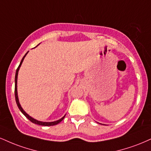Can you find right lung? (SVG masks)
Segmentation results:
<instances>
[{"instance_id":"obj_1","label":"right lung","mask_w":151,"mask_h":151,"mask_svg":"<svg viewBox=\"0 0 151 151\" xmlns=\"http://www.w3.org/2000/svg\"><path fill=\"white\" fill-rule=\"evenodd\" d=\"M28 53V52H27L26 54H25L24 56L22 59V60L20 62V64H19V67H18L17 70H16V74H15V79H14V83H15V84H14V96H15V101H16V103H17V105L18 106V108H19V110H20V111L22 112V114L24 115L26 117L27 119H29V120L32 122L34 123V124H39V125H42V126H53V125H56L58 124V123L60 122L61 121H63V119H64V117H65V115L64 117H63L61 118V119H58L57 121H55V122H41V121H38L36 120V119H34V118H32V117H30L29 115H28V114L26 113L25 111H24V110L22 109V108L21 107L20 104H19V99H18V96H17V75H18V71L19 70V68H20L22 63V62L24 60V59L25 56L27 55V54Z\"/></svg>"}]
</instances>
